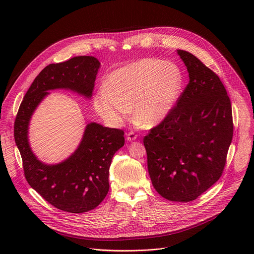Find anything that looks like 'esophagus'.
Instances as JSON below:
<instances>
[{
    "instance_id": "1",
    "label": "esophagus",
    "mask_w": 254,
    "mask_h": 254,
    "mask_svg": "<svg viewBox=\"0 0 254 254\" xmlns=\"http://www.w3.org/2000/svg\"><path fill=\"white\" fill-rule=\"evenodd\" d=\"M137 137V134L133 131H129L127 133V140H134Z\"/></svg>"
}]
</instances>
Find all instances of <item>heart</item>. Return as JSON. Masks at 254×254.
Listing matches in <instances>:
<instances>
[{
	"label": "heart",
	"mask_w": 254,
	"mask_h": 254,
	"mask_svg": "<svg viewBox=\"0 0 254 254\" xmlns=\"http://www.w3.org/2000/svg\"><path fill=\"white\" fill-rule=\"evenodd\" d=\"M183 87V74L172 62L143 58L114 70L93 105L112 127H121L133 107V119L153 127L172 111Z\"/></svg>",
	"instance_id": "b5f03b06"
}]
</instances>
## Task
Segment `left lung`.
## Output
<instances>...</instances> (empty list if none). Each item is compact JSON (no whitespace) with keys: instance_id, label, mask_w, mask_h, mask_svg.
Instances as JSON below:
<instances>
[{"instance_id":"8db88e82","label":"left lung","mask_w":254,"mask_h":254,"mask_svg":"<svg viewBox=\"0 0 254 254\" xmlns=\"http://www.w3.org/2000/svg\"><path fill=\"white\" fill-rule=\"evenodd\" d=\"M178 54L187 66L189 83L143 144L156 191L170 201L190 202L222 176L233 136L232 107L213 70L187 51Z\"/></svg>"}]
</instances>
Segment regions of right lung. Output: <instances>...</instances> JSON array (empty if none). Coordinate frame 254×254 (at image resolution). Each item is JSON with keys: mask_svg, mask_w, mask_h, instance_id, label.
<instances>
[{"mask_svg": "<svg viewBox=\"0 0 254 254\" xmlns=\"http://www.w3.org/2000/svg\"><path fill=\"white\" fill-rule=\"evenodd\" d=\"M99 65L92 56H78L46 66L26 92L14 124L27 182L49 204L69 213L90 211L105 198L110 190L108 170L114 155L125 144V131L91 123L75 153L61 164L48 166L32 153L28 126L50 89L66 88L90 97Z\"/></svg>", "mask_w": 254, "mask_h": 254, "instance_id": "obj_1", "label": "right lung"}]
</instances>
